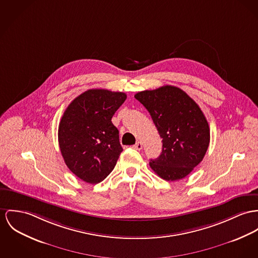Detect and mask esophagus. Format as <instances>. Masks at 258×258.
I'll list each match as a JSON object with an SVG mask.
<instances>
[{
  "label": "esophagus",
  "instance_id": "1",
  "mask_svg": "<svg viewBox=\"0 0 258 258\" xmlns=\"http://www.w3.org/2000/svg\"><path fill=\"white\" fill-rule=\"evenodd\" d=\"M134 148H135V149H138V150L142 149V143H141L140 141H138V142L134 145Z\"/></svg>",
  "mask_w": 258,
  "mask_h": 258
}]
</instances>
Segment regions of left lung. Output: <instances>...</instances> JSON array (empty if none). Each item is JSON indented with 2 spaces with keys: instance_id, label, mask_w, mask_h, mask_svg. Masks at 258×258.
<instances>
[{
  "instance_id": "obj_1",
  "label": "left lung",
  "mask_w": 258,
  "mask_h": 258,
  "mask_svg": "<svg viewBox=\"0 0 258 258\" xmlns=\"http://www.w3.org/2000/svg\"><path fill=\"white\" fill-rule=\"evenodd\" d=\"M147 109L162 139L158 158L151 169L169 181L186 177L204 158L210 130L199 105L180 88L165 85L135 95Z\"/></svg>"
}]
</instances>
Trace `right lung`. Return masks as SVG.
Listing matches in <instances>:
<instances>
[{
	"mask_svg": "<svg viewBox=\"0 0 258 258\" xmlns=\"http://www.w3.org/2000/svg\"><path fill=\"white\" fill-rule=\"evenodd\" d=\"M126 99L123 92L89 89L68 106L58 131L68 168L80 179L98 183L113 171L122 148L112 118Z\"/></svg>",
	"mask_w": 258,
	"mask_h": 258,
	"instance_id": "add662e5",
	"label": "right lung"
}]
</instances>
